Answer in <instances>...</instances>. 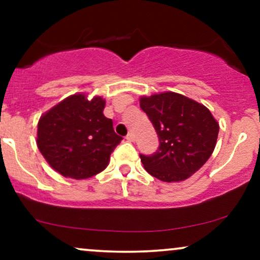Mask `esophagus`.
Listing matches in <instances>:
<instances>
[{
	"mask_svg": "<svg viewBox=\"0 0 260 260\" xmlns=\"http://www.w3.org/2000/svg\"><path fill=\"white\" fill-rule=\"evenodd\" d=\"M126 139L128 140V142H134V134L133 133H128Z\"/></svg>",
	"mask_w": 260,
	"mask_h": 260,
	"instance_id": "obj_1",
	"label": "esophagus"
}]
</instances>
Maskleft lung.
<instances>
[{"label": "left lung", "instance_id": "left-lung-1", "mask_svg": "<svg viewBox=\"0 0 260 260\" xmlns=\"http://www.w3.org/2000/svg\"><path fill=\"white\" fill-rule=\"evenodd\" d=\"M140 107L159 137L151 155L140 154L144 169L157 180H187L207 162L216 145L219 123L202 104L177 94L161 92L140 98Z\"/></svg>", "mask_w": 260, "mask_h": 260}]
</instances>
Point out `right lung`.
<instances>
[{
  "label": "right lung",
  "instance_id": "right-lung-1",
  "mask_svg": "<svg viewBox=\"0 0 260 260\" xmlns=\"http://www.w3.org/2000/svg\"><path fill=\"white\" fill-rule=\"evenodd\" d=\"M105 100L84 94L66 98L40 117L37 144L50 166L64 177L84 180L109 165L122 137L104 116Z\"/></svg>",
  "mask_w": 260,
  "mask_h": 260
}]
</instances>
